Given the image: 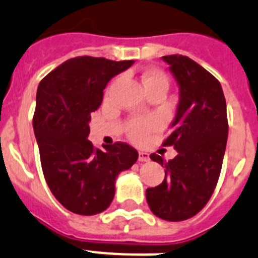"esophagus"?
<instances>
[{
  "label": "esophagus",
  "instance_id": "34e87169",
  "mask_svg": "<svg viewBox=\"0 0 258 258\" xmlns=\"http://www.w3.org/2000/svg\"><path fill=\"white\" fill-rule=\"evenodd\" d=\"M149 160H151V158H149V154L145 153V152H139V161H140V162H148Z\"/></svg>",
  "mask_w": 258,
  "mask_h": 258
}]
</instances>
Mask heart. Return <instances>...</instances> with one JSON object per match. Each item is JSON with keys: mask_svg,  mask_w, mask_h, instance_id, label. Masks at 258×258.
<instances>
[{"mask_svg": "<svg viewBox=\"0 0 258 258\" xmlns=\"http://www.w3.org/2000/svg\"><path fill=\"white\" fill-rule=\"evenodd\" d=\"M143 84L145 91L152 88H163L167 91L169 80L166 75L160 70H148L142 76ZM158 127V120L154 118H145V119H135L128 124V135L134 142H142L143 139L154 131Z\"/></svg>", "mask_w": 258, "mask_h": 258, "instance_id": "b5f03b06", "label": "heart"}]
</instances>
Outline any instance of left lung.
I'll return each instance as SVG.
<instances>
[{
    "label": "left lung",
    "mask_w": 258,
    "mask_h": 258,
    "mask_svg": "<svg viewBox=\"0 0 258 258\" xmlns=\"http://www.w3.org/2000/svg\"><path fill=\"white\" fill-rule=\"evenodd\" d=\"M162 59L179 86L172 132L162 145H172L178 154L169 162L151 154L165 167V179L145 196L154 216L178 222L196 216L214 192L227 143V111L221 83L209 71L185 55Z\"/></svg>",
    "instance_id": "8db88e82"
}]
</instances>
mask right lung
I'll list each match as a JSON object with an SVG mask.
<instances>
[{"mask_svg": "<svg viewBox=\"0 0 258 258\" xmlns=\"http://www.w3.org/2000/svg\"><path fill=\"white\" fill-rule=\"evenodd\" d=\"M134 61L76 57L67 59L40 82L33 131L45 180L59 203L80 216L109 208L119 172L138 161L126 143L97 149L88 140L91 114L100 107L106 84Z\"/></svg>", "mask_w": 258, "mask_h": 258, "instance_id": "add662e5", "label": "right lung"}]
</instances>
